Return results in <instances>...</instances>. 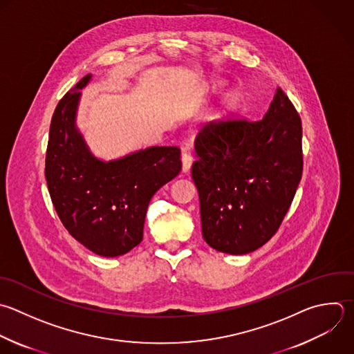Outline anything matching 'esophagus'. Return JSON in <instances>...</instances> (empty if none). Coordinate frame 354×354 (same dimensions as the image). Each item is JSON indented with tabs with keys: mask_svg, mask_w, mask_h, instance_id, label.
I'll use <instances>...</instances> for the list:
<instances>
[{
	"mask_svg": "<svg viewBox=\"0 0 354 354\" xmlns=\"http://www.w3.org/2000/svg\"><path fill=\"white\" fill-rule=\"evenodd\" d=\"M181 160H183V173H188L191 170V166H192V162H194V158H192L191 152L184 151L183 155H181Z\"/></svg>",
	"mask_w": 354,
	"mask_h": 354,
	"instance_id": "34e87169",
	"label": "esophagus"
}]
</instances>
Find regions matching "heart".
<instances>
[{
    "mask_svg": "<svg viewBox=\"0 0 354 354\" xmlns=\"http://www.w3.org/2000/svg\"><path fill=\"white\" fill-rule=\"evenodd\" d=\"M235 100H236V95H235V93H232V94L228 97L227 102H225V104H227V106H228V105H231V104H234V102H235Z\"/></svg>",
    "mask_w": 354,
    "mask_h": 354,
    "instance_id": "heart-1",
    "label": "heart"
}]
</instances>
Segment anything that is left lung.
Returning <instances> with one entry per match:
<instances>
[{
	"label": "left lung",
	"instance_id": "8db88e82",
	"mask_svg": "<svg viewBox=\"0 0 354 354\" xmlns=\"http://www.w3.org/2000/svg\"><path fill=\"white\" fill-rule=\"evenodd\" d=\"M192 180L209 246L246 254L279 228L303 171L301 122L278 87L263 119L206 124L195 140Z\"/></svg>",
	"mask_w": 354,
	"mask_h": 354
}]
</instances>
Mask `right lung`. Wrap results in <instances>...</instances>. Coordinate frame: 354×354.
<instances>
[{
    "instance_id": "1",
    "label": "right lung",
    "mask_w": 354,
    "mask_h": 354,
    "mask_svg": "<svg viewBox=\"0 0 354 354\" xmlns=\"http://www.w3.org/2000/svg\"><path fill=\"white\" fill-rule=\"evenodd\" d=\"M84 76L57 105L46 156L54 207L69 234L104 257L130 252L142 241L148 205L181 171L177 147H151L115 160L95 158L76 126Z\"/></svg>"
}]
</instances>
